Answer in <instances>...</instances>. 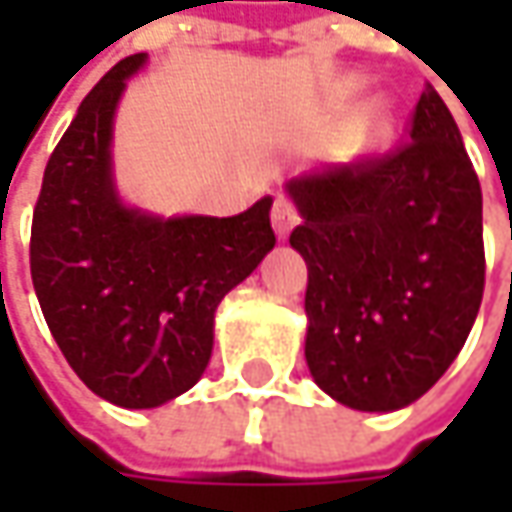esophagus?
<instances>
[{"label":"esophagus","instance_id":"obj_1","mask_svg":"<svg viewBox=\"0 0 512 512\" xmlns=\"http://www.w3.org/2000/svg\"><path fill=\"white\" fill-rule=\"evenodd\" d=\"M270 219H273V227H276V236H279V239H287L290 230L299 225V210H296V205H293L290 199L279 196V199L273 202Z\"/></svg>","mask_w":512,"mask_h":512}]
</instances>
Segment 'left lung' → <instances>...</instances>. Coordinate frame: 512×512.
I'll return each mask as SVG.
<instances>
[{"label": "left lung", "instance_id": "obj_1", "mask_svg": "<svg viewBox=\"0 0 512 512\" xmlns=\"http://www.w3.org/2000/svg\"><path fill=\"white\" fill-rule=\"evenodd\" d=\"M307 262L305 359L330 399L367 413L413 404L470 336L484 293L482 187L436 90L410 142L287 182Z\"/></svg>", "mask_w": 512, "mask_h": 512}]
</instances>
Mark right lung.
I'll list each match as a JSON object with an SVG mask.
<instances>
[{
	"label": "right lung",
	"mask_w": 512,
	"mask_h": 512,
	"mask_svg": "<svg viewBox=\"0 0 512 512\" xmlns=\"http://www.w3.org/2000/svg\"><path fill=\"white\" fill-rule=\"evenodd\" d=\"M133 53L85 96L50 153L30 227V276L73 373L105 402L148 410L202 379L213 316L276 245L265 196L239 216H153L113 182V116Z\"/></svg>",
	"instance_id": "1"
}]
</instances>
